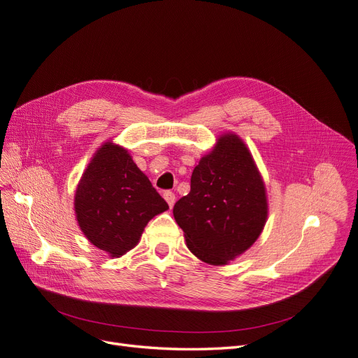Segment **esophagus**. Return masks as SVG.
<instances>
[{
	"instance_id": "obj_1",
	"label": "esophagus",
	"mask_w": 358,
	"mask_h": 358,
	"mask_svg": "<svg viewBox=\"0 0 358 358\" xmlns=\"http://www.w3.org/2000/svg\"><path fill=\"white\" fill-rule=\"evenodd\" d=\"M164 199H166V201H167V204H169V208L171 209L173 206H175V203H176V196H175V192H171V191L164 192Z\"/></svg>"
}]
</instances>
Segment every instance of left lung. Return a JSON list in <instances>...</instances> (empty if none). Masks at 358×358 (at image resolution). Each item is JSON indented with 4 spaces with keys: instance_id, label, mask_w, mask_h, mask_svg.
<instances>
[{
    "instance_id": "8db88e82",
    "label": "left lung",
    "mask_w": 358,
    "mask_h": 358,
    "mask_svg": "<svg viewBox=\"0 0 358 358\" xmlns=\"http://www.w3.org/2000/svg\"><path fill=\"white\" fill-rule=\"evenodd\" d=\"M262 175L243 143L222 134L191 176V191L176 201L173 215L189 251L201 262L224 266L251 248L267 220Z\"/></svg>"
}]
</instances>
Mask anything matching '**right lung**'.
I'll return each instance as SVG.
<instances>
[{"mask_svg": "<svg viewBox=\"0 0 358 358\" xmlns=\"http://www.w3.org/2000/svg\"><path fill=\"white\" fill-rule=\"evenodd\" d=\"M169 209L128 150L106 142L94 154L74 194L76 220L94 246L110 257L133 249L146 224Z\"/></svg>", "mask_w": 358, "mask_h": 358, "instance_id": "add662e5", "label": "right lung"}]
</instances>
